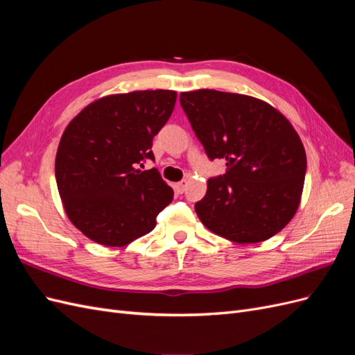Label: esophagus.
Listing matches in <instances>:
<instances>
[{
  "label": "esophagus",
  "mask_w": 355,
  "mask_h": 355,
  "mask_svg": "<svg viewBox=\"0 0 355 355\" xmlns=\"http://www.w3.org/2000/svg\"><path fill=\"white\" fill-rule=\"evenodd\" d=\"M187 188V180H182V182H178V184L175 185V191L178 192V194H182V192L185 191Z\"/></svg>",
  "instance_id": "obj_1"
}]
</instances>
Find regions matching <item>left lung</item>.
<instances>
[{"label":"left lung","instance_id":"left-lung-1","mask_svg":"<svg viewBox=\"0 0 355 355\" xmlns=\"http://www.w3.org/2000/svg\"><path fill=\"white\" fill-rule=\"evenodd\" d=\"M180 106L207 157L227 171L207 180L196 202L200 220L234 243H259L295 216L306 154L287 118L252 96L218 90L180 93Z\"/></svg>","mask_w":355,"mask_h":355}]
</instances>
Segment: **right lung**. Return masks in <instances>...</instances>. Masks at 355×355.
<instances>
[{
    "label": "right lung",
    "instance_id": "add662e5",
    "mask_svg": "<svg viewBox=\"0 0 355 355\" xmlns=\"http://www.w3.org/2000/svg\"><path fill=\"white\" fill-rule=\"evenodd\" d=\"M173 90L111 94L90 103L62 135L56 182L69 220L85 237L121 247L153 231L173 189L154 161L153 139L173 112Z\"/></svg>",
    "mask_w": 355,
    "mask_h": 355
}]
</instances>
